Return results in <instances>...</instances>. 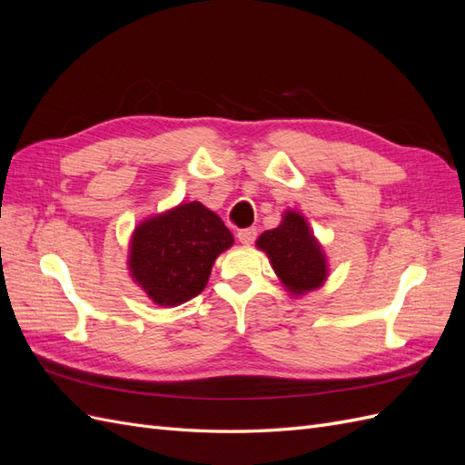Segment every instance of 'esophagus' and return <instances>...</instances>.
Returning a JSON list of instances; mask_svg holds the SVG:
<instances>
[{"instance_id": "esophagus-1", "label": "esophagus", "mask_w": 465, "mask_h": 465, "mask_svg": "<svg viewBox=\"0 0 465 465\" xmlns=\"http://www.w3.org/2000/svg\"><path fill=\"white\" fill-rule=\"evenodd\" d=\"M256 234H258L256 229H242V231H238L236 236H238V241L248 246L256 241Z\"/></svg>"}]
</instances>
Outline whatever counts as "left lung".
Returning <instances> with one entry per match:
<instances>
[{
	"label": "left lung",
	"instance_id": "8db88e82",
	"mask_svg": "<svg viewBox=\"0 0 465 465\" xmlns=\"http://www.w3.org/2000/svg\"><path fill=\"white\" fill-rule=\"evenodd\" d=\"M256 248L265 252L281 285L292 297L320 289L330 275L326 252L301 211L285 209L277 227L258 236Z\"/></svg>",
	"mask_w": 465,
	"mask_h": 465
}]
</instances>
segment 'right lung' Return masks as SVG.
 Segmentation results:
<instances>
[{"instance_id":"obj_1","label":"right lung","mask_w":465,"mask_h":465,"mask_svg":"<svg viewBox=\"0 0 465 465\" xmlns=\"http://www.w3.org/2000/svg\"><path fill=\"white\" fill-rule=\"evenodd\" d=\"M234 244L215 211L178 203L137 224L130 238L134 283L159 306H178L205 289L215 260Z\"/></svg>"}]
</instances>
